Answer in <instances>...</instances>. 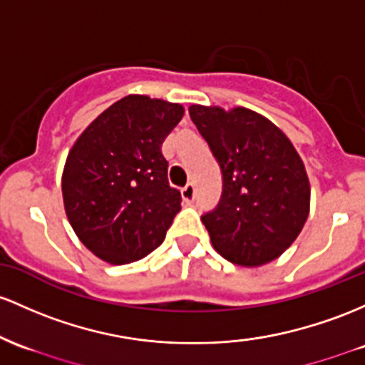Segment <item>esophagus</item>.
<instances>
[{
  "label": "esophagus",
  "instance_id": "1",
  "mask_svg": "<svg viewBox=\"0 0 365 365\" xmlns=\"http://www.w3.org/2000/svg\"><path fill=\"white\" fill-rule=\"evenodd\" d=\"M194 197H195V189H194V185H192V183H189V185H185L182 189V199L185 202H192L194 201Z\"/></svg>",
  "mask_w": 365,
  "mask_h": 365
}]
</instances>
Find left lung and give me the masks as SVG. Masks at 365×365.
Instances as JSON below:
<instances>
[{
    "instance_id": "left-lung-1",
    "label": "left lung",
    "mask_w": 365,
    "mask_h": 365,
    "mask_svg": "<svg viewBox=\"0 0 365 365\" xmlns=\"http://www.w3.org/2000/svg\"><path fill=\"white\" fill-rule=\"evenodd\" d=\"M189 114L222 170V199L202 216L213 247L241 267L279 258L310 213V182L294 145L270 119L246 107L194 103Z\"/></svg>"
}]
</instances>
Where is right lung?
<instances>
[{
	"instance_id": "right-lung-1",
	"label": "right lung",
	"mask_w": 365,
	"mask_h": 365,
	"mask_svg": "<svg viewBox=\"0 0 365 365\" xmlns=\"http://www.w3.org/2000/svg\"><path fill=\"white\" fill-rule=\"evenodd\" d=\"M183 112L180 103L128 95L88 124L69 150L62 173L67 220L103 262L126 265L152 253L182 210L161 145Z\"/></svg>"
}]
</instances>
